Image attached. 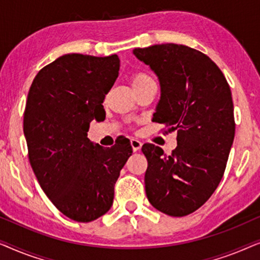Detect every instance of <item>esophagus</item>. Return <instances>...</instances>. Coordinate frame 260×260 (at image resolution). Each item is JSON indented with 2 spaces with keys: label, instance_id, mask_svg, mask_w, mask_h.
<instances>
[{
  "label": "esophagus",
  "instance_id": "1",
  "mask_svg": "<svg viewBox=\"0 0 260 260\" xmlns=\"http://www.w3.org/2000/svg\"><path fill=\"white\" fill-rule=\"evenodd\" d=\"M130 144H131V147H133L134 151H138L142 148V142L136 140V138H131Z\"/></svg>",
  "mask_w": 260,
  "mask_h": 260
}]
</instances>
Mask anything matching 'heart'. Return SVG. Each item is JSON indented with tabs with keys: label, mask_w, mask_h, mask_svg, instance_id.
Segmentation results:
<instances>
[{
	"label": "heart",
	"mask_w": 260,
	"mask_h": 260,
	"mask_svg": "<svg viewBox=\"0 0 260 260\" xmlns=\"http://www.w3.org/2000/svg\"><path fill=\"white\" fill-rule=\"evenodd\" d=\"M149 81H152V79L148 76L147 73L136 72L131 76V85H133L134 90H137V88L143 86L144 84L149 83Z\"/></svg>",
	"instance_id": "1"
}]
</instances>
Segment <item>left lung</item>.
Segmentation results:
<instances>
[{
	"mask_svg": "<svg viewBox=\"0 0 260 260\" xmlns=\"http://www.w3.org/2000/svg\"><path fill=\"white\" fill-rule=\"evenodd\" d=\"M161 84L154 122L177 131V147L166 155L145 143V193L159 212L184 216L201 207L221 181L234 140L233 101L221 70L200 51L165 44L135 48Z\"/></svg>",
	"mask_w": 260,
	"mask_h": 260,
	"instance_id": "left-lung-1",
	"label": "left lung"
}]
</instances>
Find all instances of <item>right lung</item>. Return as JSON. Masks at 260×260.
<instances>
[{
	"mask_svg": "<svg viewBox=\"0 0 260 260\" xmlns=\"http://www.w3.org/2000/svg\"><path fill=\"white\" fill-rule=\"evenodd\" d=\"M118 71L117 54H65L39 71L28 92L23 133L29 163L52 204L78 222L109 211L133 154L126 138L111 148L87 138L90 123L104 117L102 104Z\"/></svg>",
	"mask_w": 260,
	"mask_h": 260,
	"instance_id": "obj_1",
	"label": "right lung"
}]
</instances>
